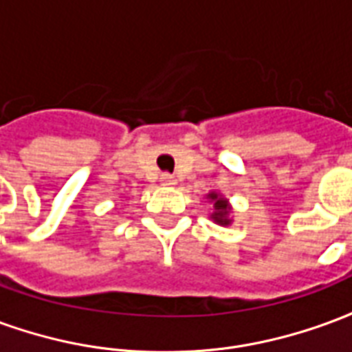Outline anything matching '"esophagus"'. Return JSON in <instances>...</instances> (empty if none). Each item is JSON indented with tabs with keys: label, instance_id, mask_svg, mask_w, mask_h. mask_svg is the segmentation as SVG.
Wrapping results in <instances>:
<instances>
[{
	"label": "esophagus",
	"instance_id": "34e87169",
	"mask_svg": "<svg viewBox=\"0 0 352 352\" xmlns=\"http://www.w3.org/2000/svg\"><path fill=\"white\" fill-rule=\"evenodd\" d=\"M160 181L162 184H166V186H173V184H175V177L169 175V173H162Z\"/></svg>",
	"mask_w": 352,
	"mask_h": 352
}]
</instances>
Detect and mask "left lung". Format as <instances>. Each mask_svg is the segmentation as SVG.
I'll return each mask as SVG.
<instances>
[{"instance_id": "8db88e82", "label": "left lung", "mask_w": 352, "mask_h": 352, "mask_svg": "<svg viewBox=\"0 0 352 352\" xmlns=\"http://www.w3.org/2000/svg\"><path fill=\"white\" fill-rule=\"evenodd\" d=\"M211 199H214V209H217V213H213V219L219 224H230V221L226 219V214H228V206H226V199L217 198V194H209Z\"/></svg>"}]
</instances>
